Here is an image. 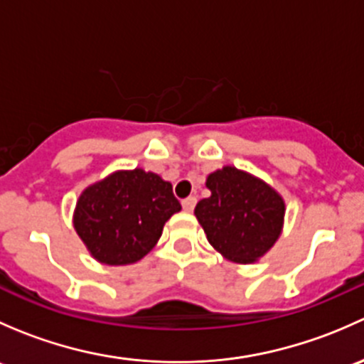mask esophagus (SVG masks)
<instances>
[{
	"label": "esophagus",
	"instance_id": "34e87169",
	"mask_svg": "<svg viewBox=\"0 0 364 364\" xmlns=\"http://www.w3.org/2000/svg\"><path fill=\"white\" fill-rule=\"evenodd\" d=\"M181 204H183V209L190 213V211H193V208H196L197 199H196V197H186V199L181 200Z\"/></svg>",
	"mask_w": 364,
	"mask_h": 364
}]
</instances>
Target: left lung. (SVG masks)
<instances>
[{
	"label": "left lung",
	"instance_id": "8db88e82",
	"mask_svg": "<svg viewBox=\"0 0 364 364\" xmlns=\"http://www.w3.org/2000/svg\"><path fill=\"white\" fill-rule=\"evenodd\" d=\"M205 186L211 197L197 203L196 216L209 245L237 264H252L269 252L284 227L280 193L230 165L211 172Z\"/></svg>",
	"mask_w": 364,
	"mask_h": 364
}]
</instances>
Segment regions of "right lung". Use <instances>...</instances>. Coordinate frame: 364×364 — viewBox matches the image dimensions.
Instances as JSON below:
<instances>
[{"label":"right lung","instance_id":"add662e5","mask_svg":"<svg viewBox=\"0 0 364 364\" xmlns=\"http://www.w3.org/2000/svg\"><path fill=\"white\" fill-rule=\"evenodd\" d=\"M178 211L172 185L159 174L116 171L80 193L73 227L98 262L124 266L153 250L165 222Z\"/></svg>","mask_w":364,"mask_h":364}]
</instances>
